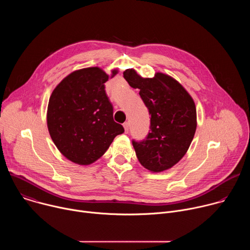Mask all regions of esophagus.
Returning a JSON list of instances; mask_svg holds the SVG:
<instances>
[{"label":"esophagus","instance_id":"esophagus-1","mask_svg":"<svg viewBox=\"0 0 250 250\" xmlns=\"http://www.w3.org/2000/svg\"><path fill=\"white\" fill-rule=\"evenodd\" d=\"M124 127H125V132H128V130H129V123H128V122H125V123L124 124Z\"/></svg>","mask_w":250,"mask_h":250}]
</instances>
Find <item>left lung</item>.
Listing matches in <instances>:
<instances>
[{"instance_id":"obj_1","label":"left lung","mask_w":250,"mask_h":250,"mask_svg":"<svg viewBox=\"0 0 250 250\" xmlns=\"http://www.w3.org/2000/svg\"><path fill=\"white\" fill-rule=\"evenodd\" d=\"M124 77L130 87L139 89L151 116L146 138L132 139L140 164L152 172L171 168L185 155L195 135L197 113L193 99L181 84L163 73L142 78L127 69Z\"/></svg>"}]
</instances>
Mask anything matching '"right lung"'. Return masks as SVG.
<instances>
[{"label": "right lung", "instance_id": "right-lung-1", "mask_svg": "<svg viewBox=\"0 0 250 250\" xmlns=\"http://www.w3.org/2000/svg\"><path fill=\"white\" fill-rule=\"evenodd\" d=\"M117 73L114 70L113 76ZM108 80L98 67L81 69L64 78L50 96L48 130L59 151L72 162H95L125 132L114 121L113 104L104 91Z\"/></svg>", "mask_w": 250, "mask_h": 250}]
</instances>
